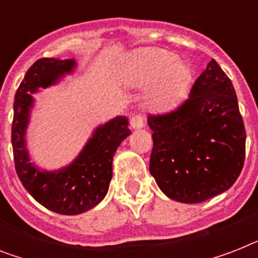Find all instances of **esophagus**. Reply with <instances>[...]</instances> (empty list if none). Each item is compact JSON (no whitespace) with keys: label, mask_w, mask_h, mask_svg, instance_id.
Segmentation results:
<instances>
[{"label":"esophagus","mask_w":258,"mask_h":258,"mask_svg":"<svg viewBox=\"0 0 258 258\" xmlns=\"http://www.w3.org/2000/svg\"><path fill=\"white\" fill-rule=\"evenodd\" d=\"M130 123H131V127H133V128H142V127H144V124H146V118L140 114L133 115Z\"/></svg>","instance_id":"34e87169"}]
</instances>
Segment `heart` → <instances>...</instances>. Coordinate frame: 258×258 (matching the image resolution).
<instances>
[{
    "label": "heart",
    "instance_id": "1",
    "mask_svg": "<svg viewBox=\"0 0 258 258\" xmlns=\"http://www.w3.org/2000/svg\"><path fill=\"white\" fill-rule=\"evenodd\" d=\"M176 54L162 49L139 50L130 56L127 79L140 86H155L152 102L160 110H171L185 98L189 89V69L180 64Z\"/></svg>",
    "mask_w": 258,
    "mask_h": 258
}]
</instances>
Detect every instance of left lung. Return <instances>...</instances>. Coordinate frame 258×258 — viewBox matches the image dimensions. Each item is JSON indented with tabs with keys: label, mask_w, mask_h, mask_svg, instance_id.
Wrapping results in <instances>:
<instances>
[{
	"label": "left lung",
	"mask_w": 258,
	"mask_h": 258,
	"mask_svg": "<svg viewBox=\"0 0 258 258\" xmlns=\"http://www.w3.org/2000/svg\"><path fill=\"white\" fill-rule=\"evenodd\" d=\"M150 172L172 200L202 203L229 189L244 167V120L231 79L212 59L175 110L150 115Z\"/></svg>",
	"instance_id": "8db88e82"
}]
</instances>
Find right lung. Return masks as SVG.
I'll use <instances>...</instances> for the list:
<instances>
[{
  "label": "right lung",
  "mask_w": 258,
  "mask_h": 258,
  "mask_svg": "<svg viewBox=\"0 0 258 258\" xmlns=\"http://www.w3.org/2000/svg\"><path fill=\"white\" fill-rule=\"evenodd\" d=\"M74 66V59L35 60L17 90L12 123L14 165L21 183L39 204L60 215H79L103 200L112 177L115 151L131 134L128 120L118 116L98 127L81 155L66 168L58 172H41L29 162L24 136L33 104L30 94L38 87L45 89L55 83Z\"/></svg>",
  "instance_id": "1"
}]
</instances>
